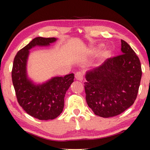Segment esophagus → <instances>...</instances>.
Here are the masks:
<instances>
[{"mask_svg":"<svg viewBox=\"0 0 150 150\" xmlns=\"http://www.w3.org/2000/svg\"><path fill=\"white\" fill-rule=\"evenodd\" d=\"M83 75H84V74H83V72L78 71V72H77V73H75V77L76 79H77V80L82 81L83 79Z\"/></svg>","mask_w":150,"mask_h":150,"instance_id":"esophagus-1","label":"esophagus"}]
</instances>
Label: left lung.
<instances>
[{
	"mask_svg": "<svg viewBox=\"0 0 150 150\" xmlns=\"http://www.w3.org/2000/svg\"><path fill=\"white\" fill-rule=\"evenodd\" d=\"M121 54L86 73V100L94 113L101 117L120 115L136 99L142 74L141 63L122 40Z\"/></svg>",
	"mask_w": 150,
	"mask_h": 150,
	"instance_id": "8db88e82",
	"label": "left lung"
}]
</instances>
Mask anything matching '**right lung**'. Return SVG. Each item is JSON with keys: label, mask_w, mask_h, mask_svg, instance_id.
Returning <instances> with one entry per match:
<instances>
[{"label": "right lung", "mask_w": 150, "mask_h": 150, "mask_svg": "<svg viewBox=\"0 0 150 150\" xmlns=\"http://www.w3.org/2000/svg\"><path fill=\"white\" fill-rule=\"evenodd\" d=\"M56 40L55 38L33 39L18 52L12 67V83L20 106L32 117L42 120H52L62 112L65 95L74 81V74L55 77L42 85H35L28 78L27 59L31 48L46 46Z\"/></svg>", "instance_id": "obj_1"}]
</instances>
